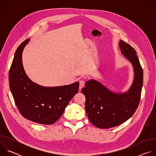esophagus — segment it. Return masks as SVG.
<instances>
[{"label": "esophagus", "mask_w": 156, "mask_h": 156, "mask_svg": "<svg viewBox=\"0 0 156 156\" xmlns=\"http://www.w3.org/2000/svg\"><path fill=\"white\" fill-rule=\"evenodd\" d=\"M84 81L83 80H81L80 81V86H79V88H80V90H81V89L84 87Z\"/></svg>", "instance_id": "esophagus-1"}]
</instances>
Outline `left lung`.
Instances as JSON below:
<instances>
[{
	"label": "left lung",
	"mask_w": 156,
	"mask_h": 156,
	"mask_svg": "<svg viewBox=\"0 0 156 156\" xmlns=\"http://www.w3.org/2000/svg\"><path fill=\"white\" fill-rule=\"evenodd\" d=\"M119 48L131 63L135 77L129 90L124 93L110 91L99 82L91 80L85 84L81 92L86 97L85 109L90 121L99 128L118 126L134 114L141 99L143 84V71L136 51L123 41Z\"/></svg>",
	"instance_id": "obj_1"
}]
</instances>
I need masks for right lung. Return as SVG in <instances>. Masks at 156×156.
<instances>
[{
    "mask_svg": "<svg viewBox=\"0 0 156 156\" xmlns=\"http://www.w3.org/2000/svg\"><path fill=\"white\" fill-rule=\"evenodd\" d=\"M29 41L22 42L15 52L9 71L10 89L22 116L35 123L51 125L61 117L78 93L79 82L56 87H44L33 83L22 63V52Z\"/></svg>",
    "mask_w": 156,
    "mask_h": 156,
    "instance_id": "obj_1",
    "label": "right lung"
}]
</instances>
